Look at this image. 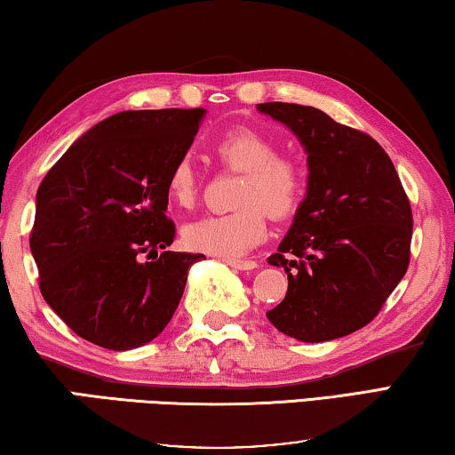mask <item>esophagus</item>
<instances>
[{"instance_id": "obj_1", "label": "esophagus", "mask_w": 455, "mask_h": 455, "mask_svg": "<svg viewBox=\"0 0 455 455\" xmlns=\"http://www.w3.org/2000/svg\"><path fill=\"white\" fill-rule=\"evenodd\" d=\"M225 263L233 267V269H241V271H251L257 267V263L251 261V259H225Z\"/></svg>"}]
</instances>
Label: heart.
<instances>
[{
  "instance_id": "obj_1",
  "label": "heart",
  "mask_w": 455,
  "mask_h": 455,
  "mask_svg": "<svg viewBox=\"0 0 455 455\" xmlns=\"http://www.w3.org/2000/svg\"><path fill=\"white\" fill-rule=\"evenodd\" d=\"M212 151L222 168L243 172L236 192L239 211L206 214L182 230L186 247L198 253L236 259L255 249L267 236V214L290 219L307 188L304 164L291 156H279L277 143L257 129L236 127L214 141ZM168 198L180 208H190L198 198L200 176L188 157H182L165 178Z\"/></svg>"
}]
</instances>
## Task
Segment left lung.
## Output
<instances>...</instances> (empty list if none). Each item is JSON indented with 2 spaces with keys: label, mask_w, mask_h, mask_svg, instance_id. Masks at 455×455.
I'll return each instance as SVG.
<instances>
[{
  "label": "left lung",
  "mask_w": 455,
  "mask_h": 455,
  "mask_svg": "<svg viewBox=\"0 0 455 455\" xmlns=\"http://www.w3.org/2000/svg\"><path fill=\"white\" fill-rule=\"evenodd\" d=\"M307 151V194L269 263L287 293L267 318L301 342L348 336L377 318L407 273L413 212L391 157L320 109L261 103Z\"/></svg>",
  "instance_id": "8db88e82"
}]
</instances>
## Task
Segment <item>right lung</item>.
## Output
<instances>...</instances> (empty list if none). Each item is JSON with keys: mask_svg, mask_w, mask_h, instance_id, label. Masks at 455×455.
I'll use <instances>...</instances> for the list:
<instances>
[{"mask_svg": "<svg viewBox=\"0 0 455 455\" xmlns=\"http://www.w3.org/2000/svg\"><path fill=\"white\" fill-rule=\"evenodd\" d=\"M204 109L124 111L100 121L48 170L30 249L42 298L84 340L132 350L168 326L192 263L174 243L165 178Z\"/></svg>", "mask_w": 455, "mask_h": 455, "instance_id": "add662e5", "label": "right lung"}]
</instances>
